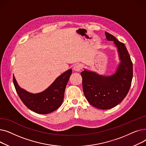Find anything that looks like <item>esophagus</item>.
Instances as JSON below:
<instances>
[{
	"instance_id": "34e87169",
	"label": "esophagus",
	"mask_w": 146,
	"mask_h": 146,
	"mask_svg": "<svg viewBox=\"0 0 146 146\" xmlns=\"http://www.w3.org/2000/svg\"><path fill=\"white\" fill-rule=\"evenodd\" d=\"M82 68V65L80 64H76L74 67H73V70L75 72H79Z\"/></svg>"
}]
</instances>
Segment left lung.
Instances as JSON below:
<instances>
[{
    "mask_svg": "<svg viewBox=\"0 0 146 146\" xmlns=\"http://www.w3.org/2000/svg\"><path fill=\"white\" fill-rule=\"evenodd\" d=\"M108 41H112L118 50L120 63L116 72L103 76L84 69L82 72L84 95L90 105L101 110H108L118 105L127 96L133 79V63L124 44L108 33Z\"/></svg>",
    "mask_w": 146,
    "mask_h": 146,
    "instance_id": "left-lung-1",
    "label": "left lung"
}]
</instances>
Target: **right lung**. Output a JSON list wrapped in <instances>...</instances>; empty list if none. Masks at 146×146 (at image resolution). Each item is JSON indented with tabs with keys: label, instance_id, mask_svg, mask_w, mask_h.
<instances>
[{
	"label": "right lung",
	"instance_id": "right-lung-1",
	"mask_svg": "<svg viewBox=\"0 0 146 146\" xmlns=\"http://www.w3.org/2000/svg\"><path fill=\"white\" fill-rule=\"evenodd\" d=\"M72 73V69L60 75L45 90L32 94L21 88L13 76L15 89L22 102L31 111L40 114H47L57 110L63 101L64 91Z\"/></svg>",
	"mask_w": 146,
	"mask_h": 146
}]
</instances>
